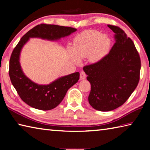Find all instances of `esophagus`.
Returning a JSON list of instances; mask_svg holds the SVG:
<instances>
[{
	"label": "esophagus",
	"mask_w": 150,
	"mask_h": 150,
	"mask_svg": "<svg viewBox=\"0 0 150 150\" xmlns=\"http://www.w3.org/2000/svg\"><path fill=\"white\" fill-rule=\"evenodd\" d=\"M86 78V74L84 71H81L80 73V79L81 80H84Z\"/></svg>",
	"instance_id": "34e87169"
}]
</instances>
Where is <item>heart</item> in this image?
Wrapping results in <instances>:
<instances>
[{
	"label": "heart",
	"mask_w": 150,
	"mask_h": 150,
	"mask_svg": "<svg viewBox=\"0 0 150 150\" xmlns=\"http://www.w3.org/2000/svg\"><path fill=\"white\" fill-rule=\"evenodd\" d=\"M110 46L111 40L108 35L103 34L98 30H87L76 35L73 47H69L68 51L77 64L85 57L91 63H96L108 54Z\"/></svg>",
	"instance_id": "1"
}]
</instances>
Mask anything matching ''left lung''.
Segmentation results:
<instances>
[{"instance_id":"obj_1","label":"left lung","mask_w":150,"mask_h":150,"mask_svg":"<svg viewBox=\"0 0 150 150\" xmlns=\"http://www.w3.org/2000/svg\"><path fill=\"white\" fill-rule=\"evenodd\" d=\"M115 44L100 62L83 67L91 88L88 103L99 111L117 108L128 100L139 80L141 62L134 42L122 30L112 25Z\"/></svg>"}]
</instances>
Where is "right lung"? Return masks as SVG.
I'll return each mask as SVG.
<instances>
[{
  "instance_id": "1",
  "label": "right lung",
  "mask_w": 150,
  "mask_h": 150,
  "mask_svg": "<svg viewBox=\"0 0 150 150\" xmlns=\"http://www.w3.org/2000/svg\"><path fill=\"white\" fill-rule=\"evenodd\" d=\"M77 29L54 24L37 25L24 35L12 53L9 63V76L12 85L21 99L32 107L49 110L59 105L69 88L77 83L79 73L76 72L57 79L48 85L37 84L27 77L20 63V52L31 38L56 41L68 36Z\"/></svg>"
}]
</instances>
